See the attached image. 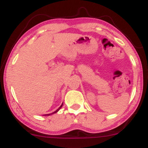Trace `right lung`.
Masks as SVG:
<instances>
[{
	"label": "right lung",
	"mask_w": 148,
	"mask_h": 148,
	"mask_svg": "<svg viewBox=\"0 0 148 148\" xmlns=\"http://www.w3.org/2000/svg\"><path fill=\"white\" fill-rule=\"evenodd\" d=\"M62 105H63V103H62V105H61V106H60V107H59V109H58V110H56V111H55V112H53V113H51V114H45V116H46V115H50V114H54V113H56V112H58V111H59V110H60V109H61V108H62Z\"/></svg>",
	"instance_id": "1"
}]
</instances>
